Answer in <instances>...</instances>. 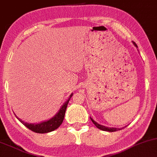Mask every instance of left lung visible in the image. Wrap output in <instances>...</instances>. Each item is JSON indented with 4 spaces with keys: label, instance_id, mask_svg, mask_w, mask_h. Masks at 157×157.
Here are the masks:
<instances>
[{
    "label": "left lung",
    "instance_id": "obj_1",
    "mask_svg": "<svg viewBox=\"0 0 157 157\" xmlns=\"http://www.w3.org/2000/svg\"><path fill=\"white\" fill-rule=\"evenodd\" d=\"M132 43L134 44V45L136 47V48H137V44H135V42H134V41H132ZM90 120H91V121L94 123V125H95L98 128V129L102 130V131H107V132H116L118 131V130H121L122 129H124V127H126V126H124V127H122V128H116V127H108V126H103V125H101V124H98V123L97 121H95L93 118H91L90 117Z\"/></svg>",
    "mask_w": 157,
    "mask_h": 157
}]
</instances>
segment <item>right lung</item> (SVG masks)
Instances as JSON below:
<instances>
[{
    "mask_svg": "<svg viewBox=\"0 0 157 157\" xmlns=\"http://www.w3.org/2000/svg\"><path fill=\"white\" fill-rule=\"evenodd\" d=\"M72 95L73 94H71L69 99H68L67 101L63 104V105L60 107L58 112L56 113L52 118H51L49 120L39 122L38 123V124H29V123L24 122L23 121H22L20 118H19L17 116H15L17 117V118L23 125L25 126L26 127L28 128L29 129H31V131L40 134L50 132H52L54 131V130H56V129H58V128L60 126V124H62V122H63L68 103H69V100H70L71 97H72Z\"/></svg>",
    "mask_w": 157,
    "mask_h": 157,
    "instance_id": "add662e5",
    "label": "right lung"
}]
</instances>
